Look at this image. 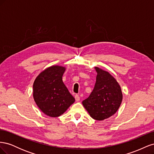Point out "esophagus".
Masks as SVG:
<instances>
[{
    "instance_id": "obj_1",
    "label": "esophagus",
    "mask_w": 154,
    "mask_h": 154,
    "mask_svg": "<svg viewBox=\"0 0 154 154\" xmlns=\"http://www.w3.org/2000/svg\"><path fill=\"white\" fill-rule=\"evenodd\" d=\"M75 100H76V101H80V96H79L78 94L75 95Z\"/></svg>"
}]
</instances>
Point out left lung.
<instances>
[{
  "label": "left lung",
  "mask_w": 154,
  "mask_h": 154,
  "mask_svg": "<svg viewBox=\"0 0 154 154\" xmlns=\"http://www.w3.org/2000/svg\"><path fill=\"white\" fill-rule=\"evenodd\" d=\"M94 69L97 72L94 88L82 104L92 118L103 121L117 112L122 104L123 94L113 76L99 67Z\"/></svg>",
  "instance_id": "1"
}]
</instances>
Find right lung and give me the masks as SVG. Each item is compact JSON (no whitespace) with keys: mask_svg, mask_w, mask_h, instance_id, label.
I'll list each match as a JSON object with an SVG mask.
<instances>
[{"mask_svg":"<svg viewBox=\"0 0 154 154\" xmlns=\"http://www.w3.org/2000/svg\"><path fill=\"white\" fill-rule=\"evenodd\" d=\"M66 67L50 66L36 76L33 83L32 96L44 114L51 118L62 115L75 99L63 82Z\"/></svg>","mask_w":154,"mask_h":154,"instance_id":"add662e5","label":"right lung"}]
</instances>
